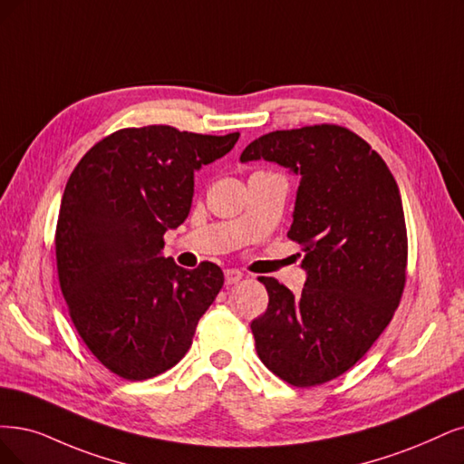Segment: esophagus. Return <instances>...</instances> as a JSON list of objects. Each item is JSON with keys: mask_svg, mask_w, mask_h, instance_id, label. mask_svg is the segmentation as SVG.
Returning a JSON list of instances; mask_svg holds the SVG:
<instances>
[{"mask_svg": "<svg viewBox=\"0 0 464 464\" xmlns=\"http://www.w3.org/2000/svg\"><path fill=\"white\" fill-rule=\"evenodd\" d=\"M243 279V273L238 269H226V283L227 285H237Z\"/></svg>", "mask_w": 464, "mask_h": 464, "instance_id": "esophagus-1", "label": "esophagus"}]
</instances>
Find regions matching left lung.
Returning a JSON list of instances; mask_svg holds the SVG:
<instances>
[{
	"label": "left lung",
	"instance_id": "obj_1",
	"mask_svg": "<svg viewBox=\"0 0 464 464\" xmlns=\"http://www.w3.org/2000/svg\"><path fill=\"white\" fill-rule=\"evenodd\" d=\"M260 159L300 176L286 235L305 252L307 279L293 295L260 277L269 304L250 323L256 352L288 384H324L369 352L400 305L407 269L401 195L381 154L342 126L266 133L241 154V162Z\"/></svg>",
	"mask_w": 464,
	"mask_h": 464
}]
</instances>
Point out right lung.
<instances>
[{"label":"right lung","mask_w":464,"mask_h":464,"mask_svg":"<svg viewBox=\"0 0 464 464\" xmlns=\"http://www.w3.org/2000/svg\"><path fill=\"white\" fill-rule=\"evenodd\" d=\"M237 140L124 128L85 152L66 181L55 231L63 296L83 344L126 381L179 363L223 286L216 264L183 269L162 248L191 210L195 171Z\"/></svg>","instance_id":"right-lung-1"}]
</instances>
